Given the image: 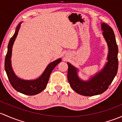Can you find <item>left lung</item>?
Listing matches in <instances>:
<instances>
[{"instance_id": "obj_1", "label": "left lung", "mask_w": 122, "mask_h": 122, "mask_svg": "<svg viewBox=\"0 0 122 122\" xmlns=\"http://www.w3.org/2000/svg\"><path fill=\"white\" fill-rule=\"evenodd\" d=\"M103 36L109 47V54L105 68L88 81H82L77 76L75 67L68 63V80L73 90L81 95L91 97L106 91L112 82L118 70V47L112 29L106 23L102 24Z\"/></svg>"}]
</instances>
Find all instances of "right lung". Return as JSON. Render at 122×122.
<instances>
[{
  "label": "right lung",
  "mask_w": 122,
  "mask_h": 122,
  "mask_svg": "<svg viewBox=\"0 0 122 122\" xmlns=\"http://www.w3.org/2000/svg\"><path fill=\"white\" fill-rule=\"evenodd\" d=\"M20 23L16 28V30L13 37L10 38L7 47V52L5 57V68L9 80L13 88L18 92L27 95H34L40 93L47 86L51 72L56 66L61 61V59H58L51 62L47 66L41 76L34 81H25L17 78L13 71L11 66V56L12 47L14 41L18 34V31L20 27Z\"/></svg>",
  "instance_id": "obj_1"
}]
</instances>
